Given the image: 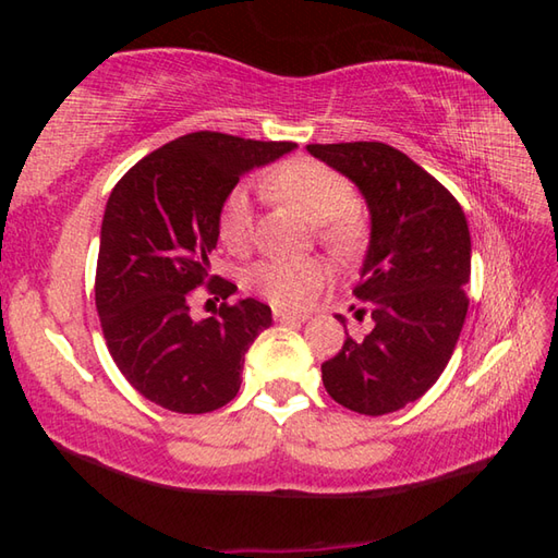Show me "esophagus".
Wrapping results in <instances>:
<instances>
[{"label":"esophagus","mask_w":558,"mask_h":558,"mask_svg":"<svg viewBox=\"0 0 558 558\" xmlns=\"http://www.w3.org/2000/svg\"><path fill=\"white\" fill-rule=\"evenodd\" d=\"M272 317H276V323H305V315H298V313H288V310H272Z\"/></svg>","instance_id":"34e87169"}]
</instances>
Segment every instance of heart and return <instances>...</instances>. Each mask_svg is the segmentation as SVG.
Instances as JSON below:
<instances>
[{
  "label": "heart",
  "instance_id": "heart-1",
  "mask_svg": "<svg viewBox=\"0 0 558 558\" xmlns=\"http://www.w3.org/2000/svg\"><path fill=\"white\" fill-rule=\"evenodd\" d=\"M266 192L295 206L317 223V235L329 251L347 256L364 241V219L356 211L354 184L332 167L313 157H292L272 169ZM253 235V202L245 186H235L219 211V239L229 251H243ZM325 270L317 260H258L245 270V286L260 292L278 307L305 305L310 292L323 280Z\"/></svg>",
  "mask_w": 558,
  "mask_h": 558
}]
</instances>
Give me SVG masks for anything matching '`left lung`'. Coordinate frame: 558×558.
I'll use <instances>...</instances> for the list:
<instances>
[{
	"instance_id": "1",
	"label": "left lung",
	"mask_w": 558,
	"mask_h": 558,
	"mask_svg": "<svg viewBox=\"0 0 558 558\" xmlns=\"http://www.w3.org/2000/svg\"><path fill=\"white\" fill-rule=\"evenodd\" d=\"M307 153L352 179L372 216L354 295L356 317L369 313L374 329L362 339L347 335L323 364V384L349 411L393 413L438 381L465 325V214L436 177L391 145H307Z\"/></svg>"
}]
</instances>
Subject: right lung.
Returning <instances> with one entry per match:
<instances>
[{"instance_id": "1", "label": "right lung", "mask_w": 558, "mask_h": 558, "mask_svg": "<svg viewBox=\"0 0 558 558\" xmlns=\"http://www.w3.org/2000/svg\"><path fill=\"white\" fill-rule=\"evenodd\" d=\"M295 143L189 132L155 149L110 192L102 216L96 307L122 376L174 413H209L241 389L245 352L270 327V307L245 298L211 317L189 313L202 288L229 298L235 286L209 272L219 211L253 167Z\"/></svg>"}]
</instances>
